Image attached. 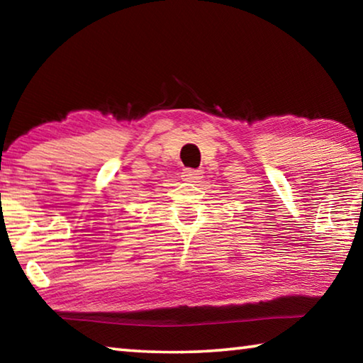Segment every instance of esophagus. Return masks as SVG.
Segmentation results:
<instances>
[{
	"instance_id": "obj_1",
	"label": "esophagus",
	"mask_w": 363,
	"mask_h": 363,
	"mask_svg": "<svg viewBox=\"0 0 363 363\" xmlns=\"http://www.w3.org/2000/svg\"><path fill=\"white\" fill-rule=\"evenodd\" d=\"M203 173H201L200 169H192V168H186V169H182V173H181V177H182V181H186V182H199Z\"/></svg>"
}]
</instances>
